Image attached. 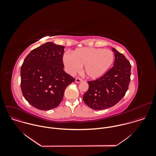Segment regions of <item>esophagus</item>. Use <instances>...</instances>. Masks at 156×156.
<instances>
[{
    "label": "esophagus",
    "instance_id": "1",
    "mask_svg": "<svg viewBox=\"0 0 156 156\" xmlns=\"http://www.w3.org/2000/svg\"><path fill=\"white\" fill-rule=\"evenodd\" d=\"M81 82H82V79L79 78V77H76V83H80Z\"/></svg>",
    "mask_w": 156,
    "mask_h": 156
}]
</instances>
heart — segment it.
<instances>
[{"label":"heart","mask_w":156,"mask_h":156,"mask_svg":"<svg viewBox=\"0 0 156 156\" xmlns=\"http://www.w3.org/2000/svg\"><path fill=\"white\" fill-rule=\"evenodd\" d=\"M114 56L109 50L94 47L78 48L73 51L71 56L64 55L63 62L68 72L73 74L83 67V72L90 79L102 76L111 67Z\"/></svg>","instance_id":"obj_1"}]
</instances>
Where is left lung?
<instances>
[{
  "label": "left lung",
  "instance_id": "obj_1",
  "mask_svg": "<svg viewBox=\"0 0 156 156\" xmlns=\"http://www.w3.org/2000/svg\"><path fill=\"white\" fill-rule=\"evenodd\" d=\"M115 61L111 68L101 77L88 81L89 88L83 100L89 108L102 110L117 104L125 95L130 82L131 64L125 56L112 48Z\"/></svg>",
  "mask_w": 156,
  "mask_h": 156
}]
</instances>
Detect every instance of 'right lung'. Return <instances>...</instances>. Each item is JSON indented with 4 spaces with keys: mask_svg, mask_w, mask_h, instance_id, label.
<instances>
[{
    "mask_svg": "<svg viewBox=\"0 0 156 156\" xmlns=\"http://www.w3.org/2000/svg\"><path fill=\"white\" fill-rule=\"evenodd\" d=\"M64 51V45L48 42L32 50L23 61L20 71L23 95L38 109L57 107L67 86L75 80L63 69Z\"/></svg>",
    "mask_w": 156,
    "mask_h": 156,
    "instance_id": "1",
    "label": "right lung"
}]
</instances>
